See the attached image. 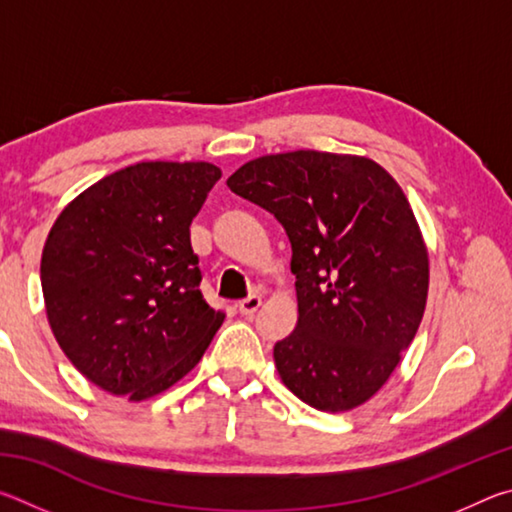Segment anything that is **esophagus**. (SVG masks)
I'll return each instance as SVG.
<instances>
[{"instance_id": "esophagus-1", "label": "esophagus", "mask_w": 512, "mask_h": 512, "mask_svg": "<svg viewBox=\"0 0 512 512\" xmlns=\"http://www.w3.org/2000/svg\"><path fill=\"white\" fill-rule=\"evenodd\" d=\"M259 307H262V298L259 296H248L246 300H239V305H237V309L244 316H253Z\"/></svg>"}]
</instances>
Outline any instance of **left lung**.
<instances>
[{
	"instance_id": "1",
	"label": "left lung",
	"mask_w": 512,
	"mask_h": 512,
	"mask_svg": "<svg viewBox=\"0 0 512 512\" xmlns=\"http://www.w3.org/2000/svg\"><path fill=\"white\" fill-rule=\"evenodd\" d=\"M228 187L291 241L298 325L273 348L282 384L325 413L366 404L427 307L429 253L402 187L366 155L309 149L250 160Z\"/></svg>"
}]
</instances>
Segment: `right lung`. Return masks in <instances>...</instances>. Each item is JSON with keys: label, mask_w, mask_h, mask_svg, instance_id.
I'll return each mask as SVG.
<instances>
[{"label": "right lung", "mask_w": 512, "mask_h": 512, "mask_svg": "<svg viewBox=\"0 0 512 512\" xmlns=\"http://www.w3.org/2000/svg\"><path fill=\"white\" fill-rule=\"evenodd\" d=\"M212 162H137L65 205L42 248L47 320L85 379L131 402L192 370L225 311L207 305L189 225Z\"/></svg>", "instance_id": "add662e5"}]
</instances>
